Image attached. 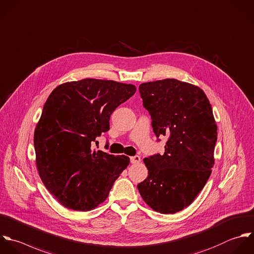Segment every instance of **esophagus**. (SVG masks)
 <instances>
[{
	"instance_id": "esophagus-1",
	"label": "esophagus",
	"mask_w": 254,
	"mask_h": 254,
	"mask_svg": "<svg viewBox=\"0 0 254 254\" xmlns=\"http://www.w3.org/2000/svg\"><path fill=\"white\" fill-rule=\"evenodd\" d=\"M130 162L132 164H136V163H139L140 162V157L138 155H135V156H132L130 157Z\"/></svg>"
}]
</instances>
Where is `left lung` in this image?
Returning a JSON list of instances; mask_svg holds the SVG:
<instances>
[{"instance_id": "1", "label": "left lung", "mask_w": 254, "mask_h": 254, "mask_svg": "<svg viewBox=\"0 0 254 254\" xmlns=\"http://www.w3.org/2000/svg\"><path fill=\"white\" fill-rule=\"evenodd\" d=\"M157 137L169 136L163 155L144 158L147 178L137 185L143 201L161 214L187 208L206 185L215 164L218 127L205 92L164 79L139 85Z\"/></svg>"}]
</instances>
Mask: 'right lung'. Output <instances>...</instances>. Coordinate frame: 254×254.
Masks as SVG:
<instances>
[{
    "label": "right lung",
    "mask_w": 254,
    "mask_h": 254,
    "mask_svg": "<svg viewBox=\"0 0 254 254\" xmlns=\"http://www.w3.org/2000/svg\"><path fill=\"white\" fill-rule=\"evenodd\" d=\"M135 91L132 84L86 78L57 86L47 98L34 130L35 162L44 186L65 208L98 207L129 164L127 156L93 151L92 145Z\"/></svg>",
    "instance_id": "1"
}]
</instances>
